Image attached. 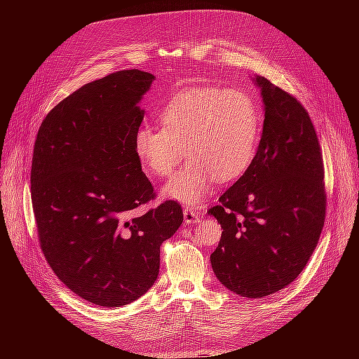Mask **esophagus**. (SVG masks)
Wrapping results in <instances>:
<instances>
[{"label":"esophagus","mask_w":359,"mask_h":359,"mask_svg":"<svg viewBox=\"0 0 359 359\" xmlns=\"http://www.w3.org/2000/svg\"><path fill=\"white\" fill-rule=\"evenodd\" d=\"M183 218H184V222L186 224H192V222H199V217L198 214L192 210V208H186L183 210Z\"/></svg>","instance_id":"esophagus-1"}]
</instances>
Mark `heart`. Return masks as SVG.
I'll return each mask as SVG.
<instances>
[{
    "instance_id": "b5f03b06",
    "label": "heart",
    "mask_w": 359,
    "mask_h": 359,
    "mask_svg": "<svg viewBox=\"0 0 359 359\" xmlns=\"http://www.w3.org/2000/svg\"><path fill=\"white\" fill-rule=\"evenodd\" d=\"M161 128H138L134 148L145 172L167 177L186 154L191 158L163 187V196L198 205L212 180L230 182L249 167L259 138V106L237 88L194 87L170 99L158 111Z\"/></svg>"
}]
</instances>
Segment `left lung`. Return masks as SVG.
Returning a JSON list of instances; mask_svg holds the SVG:
<instances>
[{"mask_svg": "<svg viewBox=\"0 0 359 359\" xmlns=\"http://www.w3.org/2000/svg\"><path fill=\"white\" fill-rule=\"evenodd\" d=\"M265 110L244 175L208 211L221 224L211 265L221 284L248 298L290 285L311 257L326 214L323 157L307 110L265 77L253 79Z\"/></svg>", "mask_w": 359, "mask_h": 359, "instance_id": "1", "label": "left lung"}]
</instances>
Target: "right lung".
Masks as SVG:
<instances>
[{
	"label": "right lung",
	"mask_w": 359,
	"mask_h": 359,
	"mask_svg": "<svg viewBox=\"0 0 359 359\" xmlns=\"http://www.w3.org/2000/svg\"><path fill=\"white\" fill-rule=\"evenodd\" d=\"M154 79L125 69L83 86L48 113L34 142L42 252L72 292L102 307L126 306L154 285L161 243L183 221L175 201L130 217L156 195L134 148Z\"/></svg>",
	"instance_id": "right-lung-1"
}]
</instances>
